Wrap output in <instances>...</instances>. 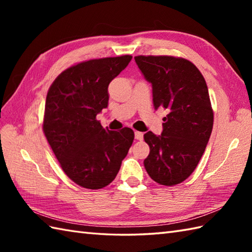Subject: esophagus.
Returning <instances> with one entry per match:
<instances>
[{"label": "esophagus", "instance_id": "34e87169", "mask_svg": "<svg viewBox=\"0 0 252 252\" xmlns=\"http://www.w3.org/2000/svg\"><path fill=\"white\" fill-rule=\"evenodd\" d=\"M143 136H144V134L142 132H138V131H136L135 132V138L137 141H142L143 140Z\"/></svg>", "mask_w": 252, "mask_h": 252}]
</instances>
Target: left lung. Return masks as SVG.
I'll return each mask as SVG.
<instances>
[{
  "mask_svg": "<svg viewBox=\"0 0 252 252\" xmlns=\"http://www.w3.org/2000/svg\"><path fill=\"white\" fill-rule=\"evenodd\" d=\"M138 68L153 87L155 108L163 118L161 135L144 134L148 175L158 184L173 186L194 172L205 153L213 126V110L206 80L191 62L174 56H135Z\"/></svg>",
  "mask_w": 252,
  "mask_h": 252,
  "instance_id": "1",
  "label": "left lung"
}]
</instances>
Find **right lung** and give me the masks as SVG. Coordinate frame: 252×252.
<instances>
[{"mask_svg":"<svg viewBox=\"0 0 252 252\" xmlns=\"http://www.w3.org/2000/svg\"><path fill=\"white\" fill-rule=\"evenodd\" d=\"M131 55L79 63L58 76L46 95L43 132L63 172L79 186L99 189L115 180L134 132L104 129L96 116L108 106V85Z\"/></svg>","mask_w":252,"mask_h":252,"instance_id":"obj_1","label":"right lung"}]
</instances>
